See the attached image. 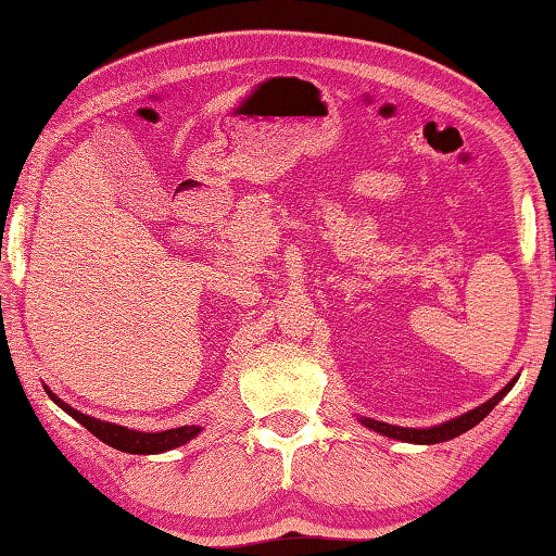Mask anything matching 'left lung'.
Wrapping results in <instances>:
<instances>
[{"label": "left lung", "mask_w": 556, "mask_h": 556, "mask_svg": "<svg viewBox=\"0 0 556 556\" xmlns=\"http://www.w3.org/2000/svg\"><path fill=\"white\" fill-rule=\"evenodd\" d=\"M515 382H517V378L507 382L505 388L495 394V397L483 402L481 407H476V409H470L466 414H460V417H456V419H448V421H444V425H439V427L409 429V427L384 425V421H375V419H368V417H363L361 425H365V427L372 429V431H378V434H382V437L407 441V444H439V441H448V439H454V437H460V434H464V431L473 429L478 421H483L488 414H491V409L495 407V404L501 402L505 394L513 390Z\"/></svg>", "instance_id": "left-lung-1"}]
</instances>
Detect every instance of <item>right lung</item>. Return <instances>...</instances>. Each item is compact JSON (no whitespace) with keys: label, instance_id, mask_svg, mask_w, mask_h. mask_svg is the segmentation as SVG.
Wrapping results in <instances>:
<instances>
[{"label":"right lung","instance_id":"obj_1","mask_svg":"<svg viewBox=\"0 0 556 556\" xmlns=\"http://www.w3.org/2000/svg\"><path fill=\"white\" fill-rule=\"evenodd\" d=\"M43 390L63 412H68L71 417L78 421V425L86 427L90 434H96L100 441H105V444L112 448L125 451V454H164V451L184 446L186 441H191L193 437L201 434V427H195V425L154 431V434H149V431H135V429H127L119 425H110V421L88 417V414L73 409L71 404H65L61 397H55V394L46 388V384H43Z\"/></svg>","mask_w":556,"mask_h":556}]
</instances>
